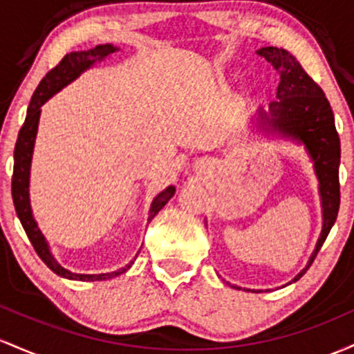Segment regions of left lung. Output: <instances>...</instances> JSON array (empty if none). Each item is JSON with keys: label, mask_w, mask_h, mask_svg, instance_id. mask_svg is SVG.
I'll return each mask as SVG.
<instances>
[{"label": "left lung", "mask_w": 354, "mask_h": 354, "mask_svg": "<svg viewBox=\"0 0 354 354\" xmlns=\"http://www.w3.org/2000/svg\"><path fill=\"white\" fill-rule=\"evenodd\" d=\"M256 53L268 59L277 70L279 85L276 95L277 100L269 103V110H257V115H254L252 118L256 120L254 127L268 135H276L297 145H304L317 177L321 212H323V227L317 237L315 251L303 271L297 272L291 283L283 286L286 288L296 283L308 271L336 222L337 210H339L341 147L331 105L324 97L323 90L306 73L301 63L288 50L276 48V46H264ZM230 288L241 289L239 286L234 284ZM245 291L261 292L254 289H245Z\"/></svg>", "instance_id": "8db88e82"}]
</instances>
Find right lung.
Here are the masks:
<instances>
[{
  "instance_id": "obj_1",
  "label": "right lung",
  "mask_w": 354,
  "mask_h": 354,
  "mask_svg": "<svg viewBox=\"0 0 354 354\" xmlns=\"http://www.w3.org/2000/svg\"><path fill=\"white\" fill-rule=\"evenodd\" d=\"M118 46H113L112 43H105V45H97L91 50L83 51H71V53L65 55V58L55 66L53 70L46 73V77L39 82L38 88L35 90L33 97H31L30 106H28L25 124H23L21 130L18 133L17 145H15V167H13V178H11V194H13V204L17 209L18 219L21 222L23 229H25L28 239L33 244L35 251L55 274L59 277L71 281H106L113 279V277L120 276L132 268L133 261L124 268L117 269L112 272H102V274H78L71 272L68 269L63 268L62 264L55 259L53 252H51L48 241L43 236V232L38 227V222L35 221L33 210H31V201H30V176H31V160H33V150L35 142H37L38 133V124H39V115H41V106L50 100L53 95H57L59 90L65 88L71 82L77 80L78 77L86 71L95 63H100L110 55L118 51ZM176 194V187L169 185L157 194L156 198L150 204L149 210V222L157 216L160 210L170 198ZM138 254V252H137ZM137 257V256H135Z\"/></svg>"
}]
</instances>
